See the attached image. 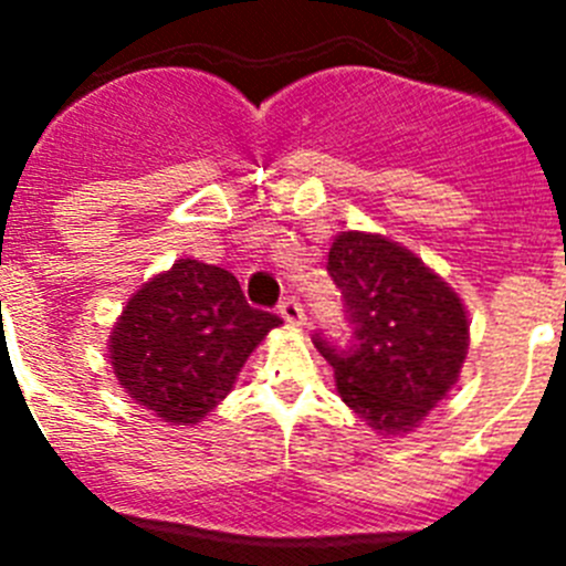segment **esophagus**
Segmentation results:
<instances>
[{
	"mask_svg": "<svg viewBox=\"0 0 566 566\" xmlns=\"http://www.w3.org/2000/svg\"><path fill=\"white\" fill-rule=\"evenodd\" d=\"M277 312H280V317L286 319L289 326H303V323H306V314H303V306H300V303L294 297H283V300H280Z\"/></svg>",
	"mask_w": 566,
	"mask_h": 566,
	"instance_id": "esophagus-1",
	"label": "esophagus"
}]
</instances>
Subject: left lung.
Segmentation results:
<instances>
[{
    "label": "left lung",
    "mask_w": 566,
    "mask_h": 566,
    "mask_svg": "<svg viewBox=\"0 0 566 566\" xmlns=\"http://www.w3.org/2000/svg\"><path fill=\"white\" fill-rule=\"evenodd\" d=\"M328 274L352 339L314 334L343 402L377 433H408L453 388L468 354V312L442 277L388 238L343 232Z\"/></svg>",
    "instance_id": "8db88e82"
}]
</instances>
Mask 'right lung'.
<instances>
[{"instance_id":"obj_1","label":"right lung","mask_w":566,"mask_h":566,"mask_svg":"<svg viewBox=\"0 0 566 566\" xmlns=\"http://www.w3.org/2000/svg\"><path fill=\"white\" fill-rule=\"evenodd\" d=\"M283 319L249 306L232 272L178 260L129 297L109 334L124 391L172 424L201 422Z\"/></svg>"}]
</instances>
